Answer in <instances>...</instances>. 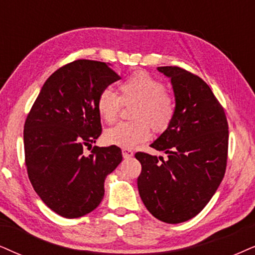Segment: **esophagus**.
Wrapping results in <instances>:
<instances>
[{
  "label": "esophagus",
  "instance_id": "1",
  "mask_svg": "<svg viewBox=\"0 0 255 255\" xmlns=\"http://www.w3.org/2000/svg\"><path fill=\"white\" fill-rule=\"evenodd\" d=\"M134 155L133 150L131 149H122V156H124V159H130L131 156Z\"/></svg>",
  "mask_w": 255,
  "mask_h": 255
}]
</instances>
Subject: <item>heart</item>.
I'll use <instances>...</instances> for the list:
<instances>
[{
	"label": "heart",
	"mask_w": 255,
	"mask_h": 255,
	"mask_svg": "<svg viewBox=\"0 0 255 255\" xmlns=\"http://www.w3.org/2000/svg\"><path fill=\"white\" fill-rule=\"evenodd\" d=\"M119 88L122 102H136L133 109V119L136 120L120 122L108 128L105 131V141L108 144L130 149L150 137L151 127L157 133H162L172 124L175 115V101L159 79L140 70L126 79ZM120 99L112 89L101 90L96 109L102 120L108 124L117 120Z\"/></svg>",
	"instance_id": "b5f03b06"
}]
</instances>
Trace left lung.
Wrapping results in <instances>:
<instances>
[{
    "label": "left lung",
    "mask_w": 255,
    "mask_h": 255,
    "mask_svg": "<svg viewBox=\"0 0 255 255\" xmlns=\"http://www.w3.org/2000/svg\"><path fill=\"white\" fill-rule=\"evenodd\" d=\"M157 70L172 83L175 115L150 147L168 159L135 154L142 166L137 188L153 217L180 224L204 209L224 179L228 124L224 108L204 80L179 67Z\"/></svg>",
    "instance_id": "8db88e82"
}]
</instances>
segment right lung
<instances>
[{
    "label": "right lung",
    "instance_id": "add662e5",
    "mask_svg": "<svg viewBox=\"0 0 255 255\" xmlns=\"http://www.w3.org/2000/svg\"><path fill=\"white\" fill-rule=\"evenodd\" d=\"M120 80L109 63L77 60L53 73L24 124L29 180L42 201L61 217L90 213L105 195V180L122 161L117 146L92 147L101 135L96 101Z\"/></svg>",
    "mask_w": 255,
    "mask_h": 255
}]
</instances>
